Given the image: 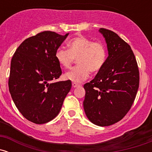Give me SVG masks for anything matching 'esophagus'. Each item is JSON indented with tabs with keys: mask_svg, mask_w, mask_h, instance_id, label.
Wrapping results in <instances>:
<instances>
[{
	"mask_svg": "<svg viewBox=\"0 0 152 152\" xmlns=\"http://www.w3.org/2000/svg\"><path fill=\"white\" fill-rule=\"evenodd\" d=\"M78 86H80V85L77 83H75V82H73V83H72V86L74 87V88H76V87Z\"/></svg>",
	"mask_w": 152,
	"mask_h": 152,
	"instance_id": "1",
	"label": "esophagus"
}]
</instances>
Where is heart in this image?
<instances>
[{
    "mask_svg": "<svg viewBox=\"0 0 152 152\" xmlns=\"http://www.w3.org/2000/svg\"><path fill=\"white\" fill-rule=\"evenodd\" d=\"M56 60L63 69H68L76 59L77 66L66 73L64 78L79 83L88 77L90 71L97 73L105 65L107 51L101 42H92L84 36H76L67 43V50L59 48L55 53Z\"/></svg>",
    "mask_w": 152,
    "mask_h": 152,
    "instance_id": "obj_1",
    "label": "heart"
}]
</instances>
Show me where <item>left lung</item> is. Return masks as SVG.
I'll return each instance as SVG.
<instances>
[{"label": "left lung", "mask_w": 152, "mask_h": 152, "mask_svg": "<svg viewBox=\"0 0 152 152\" xmlns=\"http://www.w3.org/2000/svg\"><path fill=\"white\" fill-rule=\"evenodd\" d=\"M109 56L105 65L84 84L83 109L89 121L107 126L122 119L133 104L139 84V72L132 48L116 33L100 28Z\"/></svg>", "instance_id": "obj_1"}]
</instances>
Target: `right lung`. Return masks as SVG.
I'll return each mask as SVG.
<instances>
[{"label":"right lung","instance_id":"right-lung-1","mask_svg":"<svg viewBox=\"0 0 152 152\" xmlns=\"http://www.w3.org/2000/svg\"><path fill=\"white\" fill-rule=\"evenodd\" d=\"M43 31L23 42L10 64L9 91L26 119L42 124L53 119L70 91L71 81L52 83L61 75L55 53L69 36Z\"/></svg>","mask_w":152,"mask_h":152}]
</instances>
